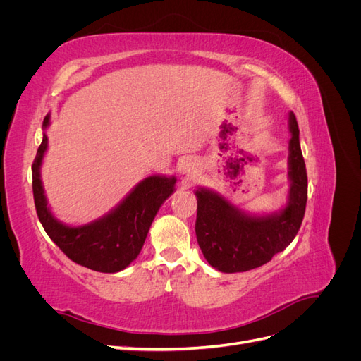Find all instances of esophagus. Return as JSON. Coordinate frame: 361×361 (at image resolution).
<instances>
[{"mask_svg":"<svg viewBox=\"0 0 361 361\" xmlns=\"http://www.w3.org/2000/svg\"><path fill=\"white\" fill-rule=\"evenodd\" d=\"M180 170H182L183 174H187V176H190V174H192L195 171V162H192L191 159L183 161Z\"/></svg>","mask_w":361,"mask_h":361,"instance_id":"1","label":"esophagus"}]
</instances>
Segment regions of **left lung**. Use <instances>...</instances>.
<instances>
[{"label":"left lung","instance_id":"8db88e82","mask_svg":"<svg viewBox=\"0 0 361 361\" xmlns=\"http://www.w3.org/2000/svg\"><path fill=\"white\" fill-rule=\"evenodd\" d=\"M288 179L285 207L271 214H248L221 194L207 188L194 191L197 197L195 235L204 259L221 272H244L265 265L297 236L307 202V173L300 147V129L289 113Z\"/></svg>","mask_w":361,"mask_h":361}]
</instances>
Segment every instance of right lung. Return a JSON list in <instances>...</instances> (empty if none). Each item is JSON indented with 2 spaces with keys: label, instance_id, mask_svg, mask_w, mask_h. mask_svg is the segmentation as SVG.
Wrapping results in <instances>:
<instances>
[{
  "label": "right lung",
  "instance_id": "1",
  "mask_svg": "<svg viewBox=\"0 0 361 361\" xmlns=\"http://www.w3.org/2000/svg\"><path fill=\"white\" fill-rule=\"evenodd\" d=\"M51 114L43 118V140L32 162V195L39 220L48 236L75 264L99 272H118L135 260L146 241L161 204L174 192L176 178L154 174L138 182L116 207L82 226H69L51 212L40 169L48 150L45 130Z\"/></svg>",
  "mask_w": 361,
  "mask_h": 361
}]
</instances>
